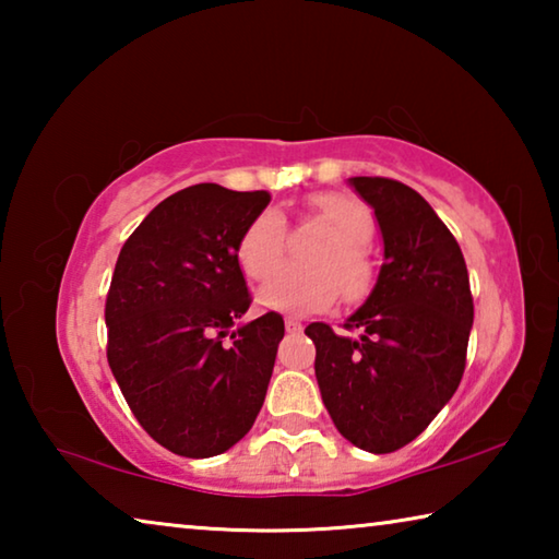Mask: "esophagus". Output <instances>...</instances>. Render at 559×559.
Instances as JSON below:
<instances>
[{
    "label": "esophagus",
    "instance_id": "esophagus-1",
    "mask_svg": "<svg viewBox=\"0 0 559 559\" xmlns=\"http://www.w3.org/2000/svg\"><path fill=\"white\" fill-rule=\"evenodd\" d=\"M300 328H302V325H300L298 318H293V316L286 318V330H288V333H298Z\"/></svg>",
    "mask_w": 559,
    "mask_h": 559
}]
</instances>
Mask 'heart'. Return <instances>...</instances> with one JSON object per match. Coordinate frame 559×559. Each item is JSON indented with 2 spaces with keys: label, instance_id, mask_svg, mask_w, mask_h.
<instances>
[{
  "label": "heart",
  "instance_id": "obj_1",
  "mask_svg": "<svg viewBox=\"0 0 559 559\" xmlns=\"http://www.w3.org/2000/svg\"><path fill=\"white\" fill-rule=\"evenodd\" d=\"M310 216L330 229L308 251L310 263L281 269L261 288V302L281 310H318L335 302L359 300L372 286V263L367 241L374 231V214L359 197L345 192H320L308 200ZM288 226L278 212L263 210L246 224L236 243V261L249 281H266L286 253Z\"/></svg>",
  "mask_w": 559,
  "mask_h": 559
}]
</instances>
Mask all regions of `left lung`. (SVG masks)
Returning a JSON list of instances; mask_svg holds the SVG:
<instances>
[{"label":"left lung","instance_id":"left-lung-1","mask_svg":"<svg viewBox=\"0 0 559 559\" xmlns=\"http://www.w3.org/2000/svg\"><path fill=\"white\" fill-rule=\"evenodd\" d=\"M372 206L384 263L347 333L310 323L316 377L337 431L370 453H392L429 427L466 370L473 325L461 246L419 192L396 179L353 177Z\"/></svg>","mask_w":559,"mask_h":559}]
</instances>
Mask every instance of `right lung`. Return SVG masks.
I'll list each match as a JSON object with an SVG mask.
<instances>
[{
	"label": "right lung",
	"instance_id": "right-lung-1",
	"mask_svg": "<svg viewBox=\"0 0 559 559\" xmlns=\"http://www.w3.org/2000/svg\"><path fill=\"white\" fill-rule=\"evenodd\" d=\"M269 192L194 185L150 212L122 243L106 298L108 365L150 437L210 459L241 441L266 400L286 328L251 306L236 243Z\"/></svg>",
	"mask_w": 559,
	"mask_h": 559
}]
</instances>
